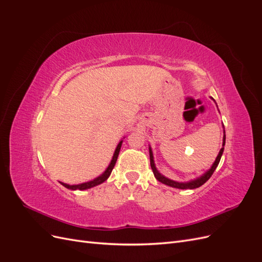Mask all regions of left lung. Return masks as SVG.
<instances>
[{"mask_svg":"<svg viewBox=\"0 0 262 262\" xmlns=\"http://www.w3.org/2000/svg\"><path fill=\"white\" fill-rule=\"evenodd\" d=\"M224 145H225V134H224V137H223V147H222V148L220 149V153H219V155H217V157H216L215 162L213 163L212 167H211L207 172H205L203 176H201V177H199V178H196V179H194V180L189 181V182H177V181H173V180H170V179H168V178L164 177V176L162 175V173L158 172V170H157L156 167H155V164H154L152 149H150V147H149V162H150V167H152V170H153V172H154L155 178H156L158 181H161L162 184H164V185H167V186H169V187L178 188V189H195V188H199V187H201L203 184H205V182H207V181L210 179V177L213 175L214 170L216 169L217 165H219V163H220V161H221L222 154H223Z\"/></svg>","mask_w":262,"mask_h":262,"instance_id":"obj_1","label":"left lung"}]
</instances>
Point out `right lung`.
Masks as SVG:
<instances>
[{"instance_id":"1","label":"right lung","mask_w":262,"mask_h":262,"mask_svg":"<svg viewBox=\"0 0 262 262\" xmlns=\"http://www.w3.org/2000/svg\"><path fill=\"white\" fill-rule=\"evenodd\" d=\"M121 144H122V141L119 142V144L115 150V154L113 156V160L112 162H110L108 168L105 170V172L102 173V175H100L99 177L95 178L94 180L92 181H87V182H84V184H80V185H73V186H70V185H67V184H63V182H61V185L64 186L66 188L68 189H71V190H85V189H90L92 187H95L97 185H100L102 184V182L106 181L108 179V177L110 176V173H112L115 165H116V162H117V158H118V155H119V152H120V148H121Z\"/></svg>"}]
</instances>
